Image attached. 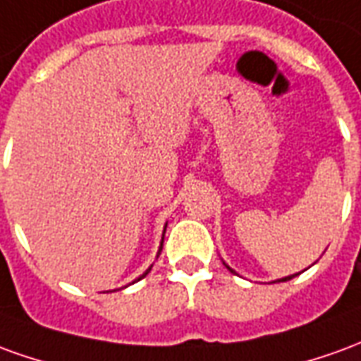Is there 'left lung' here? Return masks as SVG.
<instances>
[{
    "mask_svg": "<svg viewBox=\"0 0 361 361\" xmlns=\"http://www.w3.org/2000/svg\"><path fill=\"white\" fill-rule=\"evenodd\" d=\"M224 264H226V262H224ZM226 268H227V270H231V272H235L233 268H231V267H227V264H226ZM293 276H298V274H291V276H286V278H280V280H276V282H288V280H291V278H293Z\"/></svg>",
    "mask_w": 361,
    "mask_h": 361,
    "instance_id": "left-lung-1",
    "label": "left lung"
}]
</instances>
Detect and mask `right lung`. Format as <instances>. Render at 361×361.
<instances>
[{
	"mask_svg": "<svg viewBox=\"0 0 361 361\" xmlns=\"http://www.w3.org/2000/svg\"><path fill=\"white\" fill-rule=\"evenodd\" d=\"M165 229H167V224H165ZM165 229H163V237H165ZM161 249H163V239H161V245H159V252H161ZM159 252H157V255H159ZM149 270H152V267L147 268V270H145L144 274L140 276V278H137V280H142V278H145V276H147V272H149ZM137 280H134V282H137Z\"/></svg>",
	"mask_w": 361,
	"mask_h": 361,
	"instance_id": "obj_1",
	"label": "right lung"
}]
</instances>
